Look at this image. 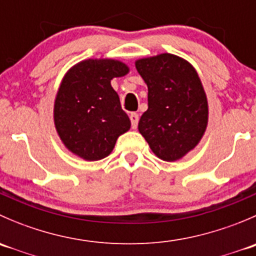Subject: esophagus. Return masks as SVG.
<instances>
[{
    "instance_id": "obj_1",
    "label": "esophagus",
    "mask_w": 256,
    "mask_h": 256,
    "mask_svg": "<svg viewBox=\"0 0 256 256\" xmlns=\"http://www.w3.org/2000/svg\"><path fill=\"white\" fill-rule=\"evenodd\" d=\"M130 120H131V128H138V115L136 112H131L130 114Z\"/></svg>"
}]
</instances>
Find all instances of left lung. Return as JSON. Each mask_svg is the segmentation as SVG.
I'll list each match as a JSON object with an SVG mask.
<instances>
[{"mask_svg": "<svg viewBox=\"0 0 256 256\" xmlns=\"http://www.w3.org/2000/svg\"><path fill=\"white\" fill-rule=\"evenodd\" d=\"M148 89L138 131L158 158L180 160L202 140L208 102L198 73L180 56L162 53L135 62Z\"/></svg>", "mask_w": 256, "mask_h": 256, "instance_id": "obj_1", "label": "left lung"}]
</instances>
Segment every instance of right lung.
Segmentation results:
<instances>
[{
  "label": "right lung",
  "instance_id": "1",
  "mask_svg": "<svg viewBox=\"0 0 256 256\" xmlns=\"http://www.w3.org/2000/svg\"><path fill=\"white\" fill-rule=\"evenodd\" d=\"M128 72L115 59H86L66 72L53 112L56 132L72 154L99 161L112 154L118 136L130 130V118L112 86L114 78Z\"/></svg>",
  "mask_w": 256,
  "mask_h": 256
}]
</instances>
